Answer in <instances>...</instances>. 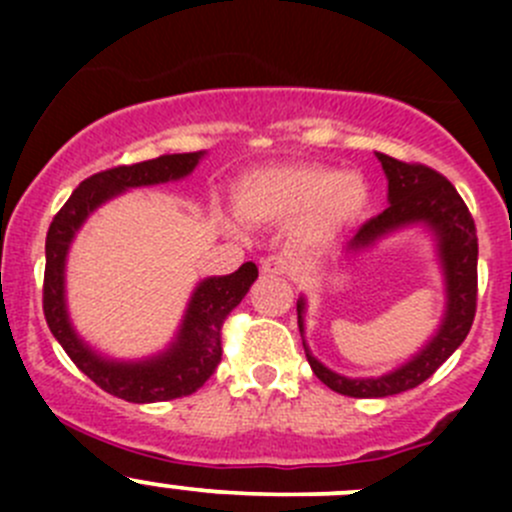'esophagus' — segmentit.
Listing matches in <instances>:
<instances>
[{
	"mask_svg": "<svg viewBox=\"0 0 512 512\" xmlns=\"http://www.w3.org/2000/svg\"><path fill=\"white\" fill-rule=\"evenodd\" d=\"M260 270L265 272V275H292V260H289L287 255H282V252H275V255L262 257Z\"/></svg>",
	"mask_w": 512,
	"mask_h": 512,
	"instance_id": "1",
	"label": "esophagus"
}]
</instances>
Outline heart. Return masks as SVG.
<instances>
[{
	"instance_id": "heart-1",
	"label": "heart",
	"mask_w": 512,
	"mask_h": 512,
	"mask_svg": "<svg viewBox=\"0 0 512 512\" xmlns=\"http://www.w3.org/2000/svg\"><path fill=\"white\" fill-rule=\"evenodd\" d=\"M237 208L260 223H292L302 218L312 237H332L369 205V185L356 173L329 165H267L240 178Z\"/></svg>"
}]
</instances>
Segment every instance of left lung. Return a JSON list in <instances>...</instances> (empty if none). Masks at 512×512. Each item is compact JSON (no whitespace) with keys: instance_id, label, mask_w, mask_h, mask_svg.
I'll list each match as a JSON object with an SVG mask.
<instances>
[{"instance_id":"1","label":"left lung","mask_w":512,"mask_h":512,"mask_svg":"<svg viewBox=\"0 0 512 512\" xmlns=\"http://www.w3.org/2000/svg\"><path fill=\"white\" fill-rule=\"evenodd\" d=\"M376 158L381 160V168L389 180V208L376 218L366 220L347 250H364L399 227L428 225L438 240L448 304L436 337L414 359L376 379H347L342 374H334L322 361L314 359L304 344V354L317 379L337 394L352 396V399H381V396L401 394V391L416 389L428 376L436 374L438 366L461 347L463 339L471 332L478 302L476 223L458 190L448 183V178L428 165L404 163L384 153H376ZM297 324L299 334H304V299L297 302Z\"/></svg>"}]
</instances>
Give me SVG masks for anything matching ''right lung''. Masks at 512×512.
Listing matches in <instances>:
<instances>
[{
  "label": "right lung",
  "instance_id": "right-lung-1",
  "mask_svg": "<svg viewBox=\"0 0 512 512\" xmlns=\"http://www.w3.org/2000/svg\"><path fill=\"white\" fill-rule=\"evenodd\" d=\"M203 151L173 153L133 165H116L86 178L71 193L64 208L54 215L46 232V270H44V317L56 342L69 359L111 396L131 404H156L180 399L198 391L213 376L223 359V324L227 314L242 302L247 289L257 280L255 262H245L237 272L225 277H208L195 287L188 312L180 324L178 339L168 352L146 361H111L91 352L79 337L66 314L64 267L66 252L76 230L101 203L128 188L158 185L180 180L193 173Z\"/></svg>",
  "mask_w": 512,
  "mask_h": 512
}]
</instances>
